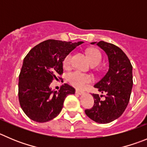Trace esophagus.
<instances>
[{"instance_id":"1","label":"esophagus","mask_w":147,"mask_h":147,"mask_svg":"<svg viewBox=\"0 0 147 147\" xmlns=\"http://www.w3.org/2000/svg\"><path fill=\"white\" fill-rule=\"evenodd\" d=\"M75 93L76 94H83V93H84V92H83V91H80V90H78V89H76L75 90Z\"/></svg>"}]
</instances>
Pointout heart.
Masks as SVG:
<instances>
[{
    "label": "heart",
    "instance_id": "heart-1",
    "mask_svg": "<svg viewBox=\"0 0 147 147\" xmlns=\"http://www.w3.org/2000/svg\"><path fill=\"white\" fill-rule=\"evenodd\" d=\"M87 54H88V59H89L90 62L92 65L96 66L100 64L102 60V55L97 49H88V51H87ZM72 58V53H69L68 55H66V57L64 59V61H63V64H64V67L65 68H69L71 66ZM67 78H68L69 82L77 88H85L87 84L92 82V80H93V78L91 75L83 73L78 70L73 71V72L69 73Z\"/></svg>",
    "mask_w": 147,
    "mask_h": 147
}]
</instances>
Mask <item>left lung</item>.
<instances>
[{"label":"left lung","mask_w":147,"mask_h":147,"mask_svg":"<svg viewBox=\"0 0 147 147\" xmlns=\"http://www.w3.org/2000/svg\"><path fill=\"white\" fill-rule=\"evenodd\" d=\"M101 47L108 55L109 69L102 78L94 85L101 93L92 94L94 103L92 108L85 110L91 119L100 124H107L119 118L125 111L133 87V67L126 54L117 46L100 41L92 42ZM105 96V100L100 99Z\"/></svg>","instance_id":"1"}]
</instances>
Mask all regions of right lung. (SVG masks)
Returning <instances> with one entry per match:
<instances>
[{"label":"right lung","mask_w":147,"mask_h":147,"mask_svg":"<svg viewBox=\"0 0 147 147\" xmlns=\"http://www.w3.org/2000/svg\"><path fill=\"white\" fill-rule=\"evenodd\" d=\"M82 43L48 39L26 55L19 75L18 97L28 118L37 122L52 120L61 112L67 95L75 94V88L67 83L58 92L50 85L55 79L61 80L64 58Z\"/></svg>","instance_id":"obj_1"}]
</instances>
